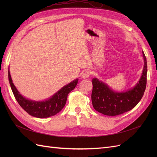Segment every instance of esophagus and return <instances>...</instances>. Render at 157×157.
Segmentation results:
<instances>
[{
  "mask_svg": "<svg viewBox=\"0 0 157 157\" xmlns=\"http://www.w3.org/2000/svg\"><path fill=\"white\" fill-rule=\"evenodd\" d=\"M90 74H91V73H90V71H84V72L82 75V77L83 78H88L90 77Z\"/></svg>",
  "mask_w": 157,
  "mask_h": 157,
  "instance_id": "34e87169",
  "label": "esophagus"
}]
</instances>
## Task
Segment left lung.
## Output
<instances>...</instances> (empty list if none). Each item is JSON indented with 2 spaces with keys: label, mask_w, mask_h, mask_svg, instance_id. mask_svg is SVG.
<instances>
[{
  "label": "left lung",
  "mask_w": 157,
  "mask_h": 157,
  "mask_svg": "<svg viewBox=\"0 0 157 157\" xmlns=\"http://www.w3.org/2000/svg\"><path fill=\"white\" fill-rule=\"evenodd\" d=\"M144 67L140 80L136 86L126 92L113 91L98 78L92 79V102L95 110L107 116H117L130 111L143 97L147 84V65L144 52Z\"/></svg>",
  "instance_id": "8db88e82"
}]
</instances>
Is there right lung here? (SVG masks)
I'll return each instance as SVG.
<instances>
[{
  "label": "right lung",
  "mask_w": 157,
  "mask_h": 157,
  "mask_svg": "<svg viewBox=\"0 0 157 157\" xmlns=\"http://www.w3.org/2000/svg\"><path fill=\"white\" fill-rule=\"evenodd\" d=\"M8 79L12 92L17 103L30 115L36 118H48L56 115L61 111L66 103L67 96L77 86L78 79H75L61 88L51 98L42 101L30 100L20 94L12 82L10 71L8 70Z\"/></svg>",
  "instance_id": "1"
}]
</instances>
